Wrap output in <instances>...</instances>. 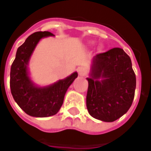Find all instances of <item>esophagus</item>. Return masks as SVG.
<instances>
[{
    "label": "esophagus",
    "mask_w": 151,
    "mask_h": 151,
    "mask_svg": "<svg viewBox=\"0 0 151 151\" xmlns=\"http://www.w3.org/2000/svg\"><path fill=\"white\" fill-rule=\"evenodd\" d=\"M78 74L80 76H85L87 73V70H86V69L85 67H83V66H80V67H78Z\"/></svg>",
    "instance_id": "34e87169"
}]
</instances>
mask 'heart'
I'll return each instance as SVG.
<instances>
[{
	"instance_id": "heart-1",
	"label": "heart",
	"mask_w": 151,
	"mask_h": 151,
	"mask_svg": "<svg viewBox=\"0 0 151 151\" xmlns=\"http://www.w3.org/2000/svg\"><path fill=\"white\" fill-rule=\"evenodd\" d=\"M102 48H103V46L100 45V46H99V49H102Z\"/></svg>"
}]
</instances>
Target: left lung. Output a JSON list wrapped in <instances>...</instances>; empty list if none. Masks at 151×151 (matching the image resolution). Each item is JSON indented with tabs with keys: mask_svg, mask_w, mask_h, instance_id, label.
Listing matches in <instances>:
<instances>
[{
	"mask_svg": "<svg viewBox=\"0 0 151 151\" xmlns=\"http://www.w3.org/2000/svg\"><path fill=\"white\" fill-rule=\"evenodd\" d=\"M86 106L96 119L112 122L129 110L135 96L136 74L122 48L97 54L92 60Z\"/></svg>",
	"mask_w": 151,
	"mask_h": 151,
	"instance_id": "1",
	"label": "left lung"
}]
</instances>
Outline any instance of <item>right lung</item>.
Returning a JSON list of instances; mask_svg holds the SVG:
<instances>
[{
	"label": "right lung",
	"mask_w": 151,
	"mask_h": 151,
	"mask_svg": "<svg viewBox=\"0 0 151 151\" xmlns=\"http://www.w3.org/2000/svg\"><path fill=\"white\" fill-rule=\"evenodd\" d=\"M53 36L50 32H36L29 35L16 52L11 66L10 88L13 98L19 107L29 116L46 117L56 114L63 103L70 85L78 77L74 72L63 80L46 87H38L30 80L28 63L39 41Z\"/></svg>",
	"instance_id": "add662e5"
}]
</instances>
